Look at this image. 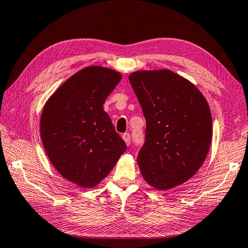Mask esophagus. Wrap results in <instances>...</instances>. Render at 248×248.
Listing matches in <instances>:
<instances>
[{
  "label": "esophagus",
  "instance_id": "34e87169",
  "mask_svg": "<svg viewBox=\"0 0 248 248\" xmlns=\"http://www.w3.org/2000/svg\"><path fill=\"white\" fill-rule=\"evenodd\" d=\"M123 140H124V142H125V145H126V146H129V145H130V142H131V136H130V134H129V133H124V134H123Z\"/></svg>",
  "mask_w": 248,
  "mask_h": 248
}]
</instances>
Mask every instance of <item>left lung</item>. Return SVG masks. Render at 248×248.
<instances>
[{"label":"left lung","instance_id":"left-lung-1","mask_svg":"<svg viewBox=\"0 0 248 248\" xmlns=\"http://www.w3.org/2000/svg\"><path fill=\"white\" fill-rule=\"evenodd\" d=\"M130 83L146 118V141L137 156L141 175L157 190L190 180L203 165L212 137L208 102L170 70L136 71Z\"/></svg>","mask_w":248,"mask_h":248}]
</instances>
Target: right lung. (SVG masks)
<instances>
[{
  "label": "right lung",
  "mask_w": 248,
  "mask_h": 248,
  "mask_svg": "<svg viewBox=\"0 0 248 248\" xmlns=\"http://www.w3.org/2000/svg\"><path fill=\"white\" fill-rule=\"evenodd\" d=\"M122 79L111 68L91 65L74 74L51 95L40 118V135L51 165L82 188L108 175L126 146L103 110Z\"/></svg>",
  "instance_id": "add662e5"
}]
</instances>
